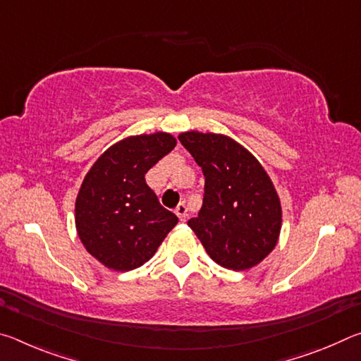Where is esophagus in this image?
I'll list each match as a JSON object with an SVG mask.
<instances>
[{
  "label": "esophagus",
  "instance_id": "34e87169",
  "mask_svg": "<svg viewBox=\"0 0 361 361\" xmlns=\"http://www.w3.org/2000/svg\"><path fill=\"white\" fill-rule=\"evenodd\" d=\"M175 213H176V215H178L180 221H183V223L186 221V218H188V209H186L185 204H183V202L178 204V207H176V209H175Z\"/></svg>",
  "mask_w": 361,
  "mask_h": 361
}]
</instances>
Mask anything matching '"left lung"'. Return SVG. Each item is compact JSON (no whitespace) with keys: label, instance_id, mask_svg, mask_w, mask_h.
<instances>
[{"label":"left lung","instance_id":"left-lung-1","mask_svg":"<svg viewBox=\"0 0 361 361\" xmlns=\"http://www.w3.org/2000/svg\"><path fill=\"white\" fill-rule=\"evenodd\" d=\"M178 138L205 176L202 209L188 226L221 267L247 271L259 264L282 229V205L267 172L228 135L191 130Z\"/></svg>","mask_w":361,"mask_h":361}]
</instances>
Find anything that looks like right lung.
<instances>
[{"mask_svg": "<svg viewBox=\"0 0 361 361\" xmlns=\"http://www.w3.org/2000/svg\"><path fill=\"white\" fill-rule=\"evenodd\" d=\"M175 146L167 132L127 137L109 146L84 176L75 204L76 231L105 267L126 272L143 266L178 223L145 180Z\"/></svg>", "mask_w": 361, "mask_h": 361, "instance_id": "right-lung-1", "label": "right lung"}]
</instances>
